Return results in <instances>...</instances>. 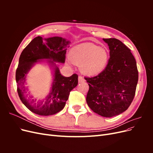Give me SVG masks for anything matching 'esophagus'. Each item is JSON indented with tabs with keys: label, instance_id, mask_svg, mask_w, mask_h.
<instances>
[{
	"label": "esophagus",
	"instance_id": "34e87169",
	"mask_svg": "<svg viewBox=\"0 0 153 153\" xmlns=\"http://www.w3.org/2000/svg\"><path fill=\"white\" fill-rule=\"evenodd\" d=\"M85 82V79L84 78H83L82 76H78V82L79 83H82Z\"/></svg>",
	"mask_w": 153,
	"mask_h": 153
}]
</instances>
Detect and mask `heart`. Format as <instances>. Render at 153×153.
<instances>
[{
    "label": "heart",
    "instance_id": "heart-1",
    "mask_svg": "<svg viewBox=\"0 0 153 153\" xmlns=\"http://www.w3.org/2000/svg\"><path fill=\"white\" fill-rule=\"evenodd\" d=\"M69 57L73 62L80 64L81 71L88 75L103 71L108 61L107 50L92 43H82L73 47Z\"/></svg>",
    "mask_w": 153,
    "mask_h": 153
}]
</instances>
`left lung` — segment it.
<instances>
[{"instance_id": "obj_1", "label": "left lung", "mask_w": 153, "mask_h": 153, "mask_svg": "<svg viewBox=\"0 0 153 153\" xmlns=\"http://www.w3.org/2000/svg\"><path fill=\"white\" fill-rule=\"evenodd\" d=\"M103 39L108 45L110 59L99 75L85 77L89 86L86 101L94 112L111 117L124 112L131 105L138 73L130 49L115 38Z\"/></svg>"}]
</instances>
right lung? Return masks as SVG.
Returning a JSON list of instances; mask_svg holds the SVG:
<instances>
[{
  "instance_id": "1",
  "label": "right lung",
  "mask_w": 153,
  "mask_h": 153,
  "mask_svg": "<svg viewBox=\"0 0 153 153\" xmlns=\"http://www.w3.org/2000/svg\"><path fill=\"white\" fill-rule=\"evenodd\" d=\"M70 41L61 37L45 38L38 36L32 39L22 51L16 71L17 91L22 102L31 112L40 115H50L61 111L69 93L78 85V75L62 76L55 62L64 63L67 48ZM47 62L54 69V80L51 91L44 100L37 101L28 96L25 86L27 73L35 64L42 60Z\"/></svg>"
}]
</instances>
